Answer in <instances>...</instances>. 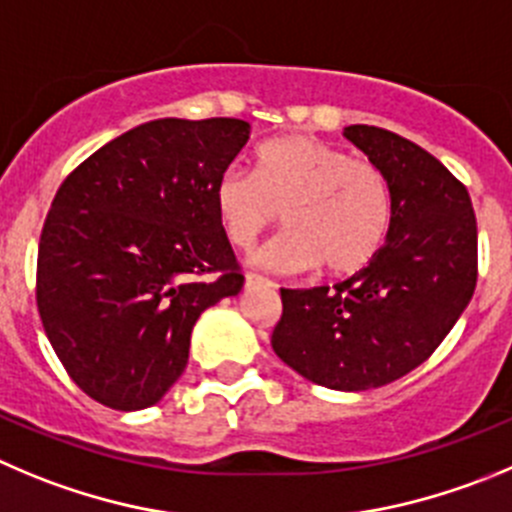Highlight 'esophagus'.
<instances>
[{
	"label": "esophagus",
	"mask_w": 512,
	"mask_h": 512,
	"mask_svg": "<svg viewBox=\"0 0 512 512\" xmlns=\"http://www.w3.org/2000/svg\"><path fill=\"white\" fill-rule=\"evenodd\" d=\"M267 285H272L270 280L262 278V275H257V272H247L245 275V288H267Z\"/></svg>",
	"instance_id": "34e87169"
}]
</instances>
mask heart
Masks as SVG:
<instances>
[{
	"label": "heart",
	"instance_id": "b5f03b06",
	"mask_svg": "<svg viewBox=\"0 0 512 512\" xmlns=\"http://www.w3.org/2000/svg\"><path fill=\"white\" fill-rule=\"evenodd\" d=\"M214 209L237 250H250L283 214L288 232L260 255L272 270L323 265L328 275H353L384 245L391 186L374 161L351 159L315 138L288 136L257 148L252 174H222Z\"/></svg>",
	"mask_w": 512,
	"mask_h": 512
}]
</instances>
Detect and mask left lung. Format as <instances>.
<instances>
[{"mask_svg": "<svg viewBox=\"0 0 512 512\" xmlns=\"http://www.w3.org/2000/svg\"><path fill=\"white\" fill-rule=\"evenodd\" d=\"M391 186L374 260L333 288L280 290L272 351L313 384L366 391L401 379L452 331L477 285L467 186L429 151L379 126L346 128Z\"/></svg>", "mask_w": 512, "mask_h": 512, "instance_id": "left-lung-1", "label": "left lung"}]
</instances>
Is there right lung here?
<instances>
[{"label":"right lung","mask_w":512,"mask_h":512,"mask_svg":"<svg viewBox=\"0 0 512 512\" xmlns=\"http://www.w3.org/2000/svg\"><path fill=\"white\" fill-rule=\"evenodd\" d=\"M247 138L240 118H161L105 143L57 189L37 310L70 379L103 407H154L184 374L199 315L245 285L214 186Z\"/></svg>","instance_id":"1"}]
</instances>
